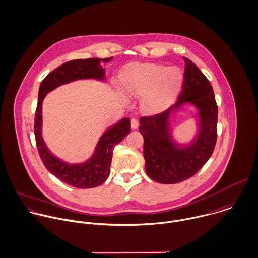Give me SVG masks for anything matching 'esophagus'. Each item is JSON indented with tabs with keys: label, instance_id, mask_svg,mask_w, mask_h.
<instances>
[{
	"label": "esophagus",
	"instance_id": "34e87169",
	"mask_svg": "<svg viewBox=\"0 0 258 258\" xmlns=\"http://www.w3.org/2000/svg\"><path fill=\"white\" fill-rule=\"evenodd\" d=\"M131 127H132L133 130H137V128L139 127V122H138V120H137L136 118H133V119L131 120Z\"/></svg>",
	"mask_w": 258,
	"mask_h": 258
}]
</instances>
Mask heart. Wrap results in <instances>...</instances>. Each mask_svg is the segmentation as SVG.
Masks as SVG:
<instances>
[{
    "mask_svg": "<svg viewBox=\"0 0 258 258\" xmlns=\"http://www.w3.org/2000/svg\"><path fill=\"white\" fill-rule=\"evenodd\" d=\"M183 80L179 67L155 63H133L120 74L123 91L130 96H140V110L146 114L158 113L171 105Z\"/></svg>",
    "mask_w": 258,
    "mask_h": 258,
    "instance_id": "b5f03b06",
    "label": "heart"
}]
</instances>
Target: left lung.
Masks as SVG:
<instances>
[{
    "label": "left lung",
    "mask_w": 258,
    "mask_h": 258,
    "mask_svg": "<svg viewBox=\"0 0 258 258\" xmlns=\"http://www.w3.org/2000/svg\"><path fill=\"white\" fill-rule=\"evenodd\" d=\"M185 60L182 90L167 110L140 120L144 137L147 175L161 184H177L194 176L210 159L217 140L218 107L213 88L190 59ZM192 106L197 111L198 133L189 143L173 137L170 119L179 109Z\"/></svg>",
    "instance_id": "left-lung-1"
}]
</instances>
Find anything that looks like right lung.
I'll use <instances>...</instances> for the list:
<instances>
[{
    "instance_id": "add662e5",
    "label": "right lung",
    "mask_w": 258,
    "mask_h": 258,
    "mask_svg": "<svg viewBox=\"0 0 258 258\" xmlns=\"http://www.w3.org/2000/svg\"><path fill=\"white\" fill-rule=\"evenodd\" d=\"M109 58H87L68 61L50 72L41 82L38 104L35 114L34 133L40 158L46 169L59 180L79 189L94 188L101 185L109 176L114 147L131 132L130 118L120 119L108 127L99 138L91 156L81 163H68L56 157L47 147L42 136V104L47 93L55 88L81 79L104 81V68L101 62L111 61Z\"/></svg>"
}]
</instances>
